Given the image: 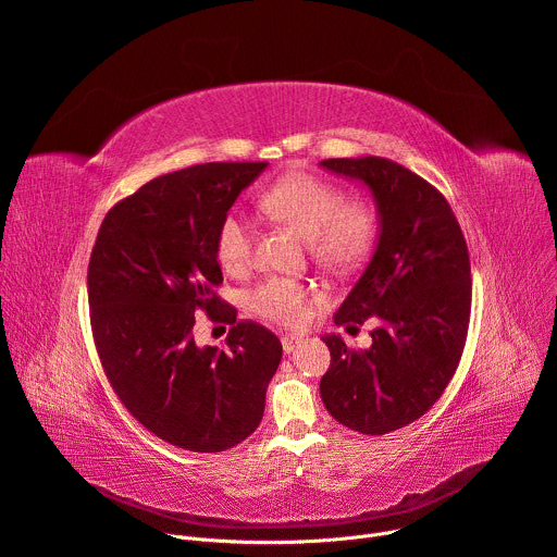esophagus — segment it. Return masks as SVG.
I'll return each instance as SVG.
<instances>
[{
    "label": "esophagus",
    "mask_w": 557,
    "mask_h": 557,
    "mask_svg": "<svg viewBox=\"0 0 557 557\" xmlns=\"http://www.w3.org/2000/svg\"><path fill=\"white\" fill-rule=\"evenodd\" d=\"M299 342H301V337H297V335H284V337H282V348H284V352H286V355L293 352Z\"/></svg>",
    "instance_id": "esophagus-1"
}]
</instances>
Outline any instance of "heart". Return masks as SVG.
<instances>
[{
    "label": "heart",
    "mask_w": 557,
    "mask_h": 557,
    "mask_svg": "<svg viewBox=\"0 0 557 557\" xmlns=\"http://www.w3.org/2000/svg\"><path fill=\"white\" fill-rule=\"evenodd\" d=\"M260 209L275 222L306 237L317 264L331 271H352L363 264L381 233L379 209L363 198H346V191L310 174H288L260 194ZM215 258L231 275L249 271L256 251V228L240 211H228L215 228ZM317 290L308 284L273 275L262 280L247 297L253 314L267 322L299 329L310 320Z\"/></svg>",
    "instance_id": "1"
}]
</instances>
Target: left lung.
Masks as SVG:
<instances>
[{
  "label": "left lung",
  "mask_w": 557,
  "mask_h": 557,
  "mask_svg": "<svg viewBox=\"0 0 557 557\" xmlns=\"http://www.w3.org/2000/svg\"><path fill=\"white\" fill-rule=\"evenodd\" d=\"M322 165L374 194L381 233L372 260L335 312L337 326L374 320L368 350L322 337L331 368L320 392L342 425L379 436L421 419L462 357L471 312V267L445 196L387 158H329Z\"/></svg>",
  "instance_id": "8db88e82"
}]
</instances>
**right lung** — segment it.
<instances>
[{
  "instance_id": "right-lung-1",
  "label": "right lung",
  "mask_w": 557,
  "mask_h": 557,
  "mask_svg": "<svg viewBox=\"0 0 557 557\" xmlns=\"http://www.w3.org/2000/svg\"><path fill=\"white\" fill-rule=\"evenodd\" d=\"M269 163H205L145 183L119 200L88 264L95 346L127 412L189 451H222L256 432L280 339L240 320L215 288V228ZM228 323L226 351L198 349L195 312Z\"/></svg>"
}]
</instances>
